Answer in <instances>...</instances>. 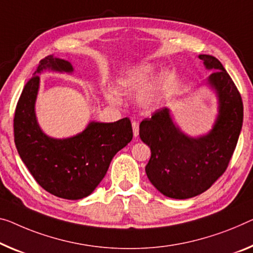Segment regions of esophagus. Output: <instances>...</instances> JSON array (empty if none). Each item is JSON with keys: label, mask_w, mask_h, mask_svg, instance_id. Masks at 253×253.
I'll return each instance as SVG.
<instances>
[{"label": "esophagus", "mask_w": 253, "mask_h": 253, "mask_svg": "<svg viewBox=\"0 0 253 253\" xmlns=\"http://www.w3.org/2000/svg\"><path fill=\"white\" fill-rule=\"evenodd\" d=\"M132 129H133L134 137H138V135H139V123L135 122V121L132 122Z\"/></svg>", "instance_id": "34e87169"}]
</instances>
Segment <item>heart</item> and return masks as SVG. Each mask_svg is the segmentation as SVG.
<instances>
[{"label": "heart", "mask_w": 253, "mask_h": 253, "mask_svg": "<svg viewBox=\"0 0 253 253\" xmlns=\"http://www.w3.org/2000/svg\"><path fill=\"white\" fill-rule=\"evenodd\" d=\"M155 70L149 64L140 65V67L129 70L118 79V86L120 91L123 94H134L146 88L153 80ZM162 84V80H161ZM106 98L111 103L118 104L120 102L119 94L114 90L106 92ZM140 105L145 110H153L159 102V89L158 87L145 92L140 97Z\"/></svg>", "instance_id": "1"}]
</instances>
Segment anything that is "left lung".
<instances>
[{
	"label": "left lung",
	"mask_w": 253,
	"mask_h": 253,
	"mask_svg": "<svg viewBox=\"0 0 253 253\" xmlns=\"http://www.w3.org/2000/svg\"><path fill=\"white\" fill-rule=\"evenodd\" d=\"M199 59L212 70L207 83L218 97V115L209 133L199 138L184 134L166 107L140 123V138L151 151L147 176L173 199L196 197L223 175L242 129L243 103L232 78L216 57L201 54Z\"/></svg>",
	"instance_id": "1"
}]
</instances>
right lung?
I'll use <instances>...</instances> for the list:
<instances>
[{"label": "right lung", "instance_id": "right-lung-1", "mask_svg": "<svg viewBox=\"0 0 253 253\" xmlns=\"http://www.w3.org/2000/svg\"><path fill=\"white\" fill-rule=\"evenodd\" d=\"M73 71L70 62L45 57L21 92L13 119L14 143L22 162L46 191L69 200L90 194L106 174L111 161L129 143L133 133L130 120L90 122L81 133L67 139L46 135L35 114L40 73L42 70Z\"/></svg>", "mask_w": 253, "mask_h": 253}]
</instances>
